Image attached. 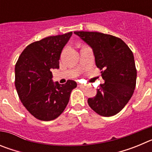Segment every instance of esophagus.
Wrapping results in <instances>:
<instances>
[{
  "mask_svg": "<svg viewBox=\"0 0 152 152\" xmlns=\"http://www.w3.org/2000/svg\"><path fill=\"white\" fill-rule=\"evenodd\" d=\"M77 86H78V87H80V88H85V85H84V84H77Z\"/></svg>",
  "mask_w": 152,
  "mask_h": 152,
  "instance_id": "34e87169",
  "label": "esophagus"
}]
</instances>
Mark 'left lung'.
Instances as JSON below:
<instances>
[{"label":"left lung","instance_id":"obj_1","mask_svg":"<svg viewBox=\"0 0 152 152\" xmlns=\"http://www.w3.org/2000/svg\"><path fill=\"white\" fill-rule=\"evenodd\" d=\"M74 33L92 48L96 66L105 80L96 96L88 98V105L100 116L116 115L127 104L136 85L133 53L121 39L112 35L87 31Z\"/></svg>","mask_w":152,"mask_h":152}]
</instances>
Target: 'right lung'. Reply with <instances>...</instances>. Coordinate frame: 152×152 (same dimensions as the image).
<instances>
[{"label": "right lung", "instance_id": "1", "mask_svg": "<svg viewBox=\"0 0 152 152\" xmlns=\"http://www.w3.org/2000/svg\"><path fill=\"white\" fill-rule=\"evenodd\" d=\"M72 32L29 44L15 65V87L23 105L36 119L50 121L61 115L77 83L52 82L51 69L59 68L60 55Z\"/></svg>", "mask_w": 152, "mask_h": 152}]
</instances>
